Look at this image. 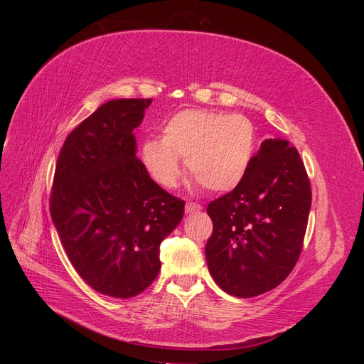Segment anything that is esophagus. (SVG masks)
<instances>
[{
  "mask_svg": "<svg viewBox=\"0 0 364 364\" xmlns=\"http://www.w3.org/2000/svg\"><path fill=\"white\" fill-rule=\"evenodd\" d=\"M202 209V206L199 203H194V202H188L185 205V213L186 214H193V213H199Z\"/></svg>",
  "mask_w": 364,
  "mask_h": 364,
  "instance_id": "obj_1",
  "label": "esophagus"
}]
</instances>
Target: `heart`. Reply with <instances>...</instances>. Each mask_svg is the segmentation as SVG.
Instances as JSON below:
<instances>
[{
  "instance_id": "heart-1",
  "label": "heart",
  "mask_w": 364,
  "mask_h": 364,
  "mask_svg": "<svg viewBox=\"0 0 364 364\" xmlns=\"http://www.w3.org/2000/svg\"><path fill=\"white\" fill-rule=\"evenodd\" d=\"M257 129L240 114L208 109H186L173 115L159 139L141 146V161L151 178L165 188L178 183L182 167L211 193H228L238 186L257 151Z\"/></svg>"
}]
</instances>
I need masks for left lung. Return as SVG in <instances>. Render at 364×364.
Here are the masks:
<instances>
[{
	"label": "left lung",
	"mask_w": 364,
	"mask_h": 364,
	"mask_svg": "<svg viewBox=\"0 0 364 364\" xmlns=\"http://www.w3.org/2000/svg\"><path fill=\"white\" fill-rule=\"evenodd\" d=\"M310 208L299 151L281 138L262 141L243 182L206 208L205 253L218 287L237 297L278 287L299 259Z\"/></svg>",
	"instance_id": "obj_1"
}]
</instances>
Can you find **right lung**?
Instances as JSON below:
<instances>
[{
	"mask_svg": "<svg viewBox=\"0 0 364 364\" xmlns=\"http://www.w3.org/2000/svg\"><path fill=\"white\" fill-rule=\"evenodd\" d=\"M151 98L102 105L65 139L50 213L62 246L95 291L134 297L161 270L159 246L183 217L185 202L164 191L136 158L132 134Z\"/></svg>",
	"mask_w": 364,
	"mask_h": 364,
	"instance_id": "right-lung-1",
	"label": "right lung"
}]
</instances>
